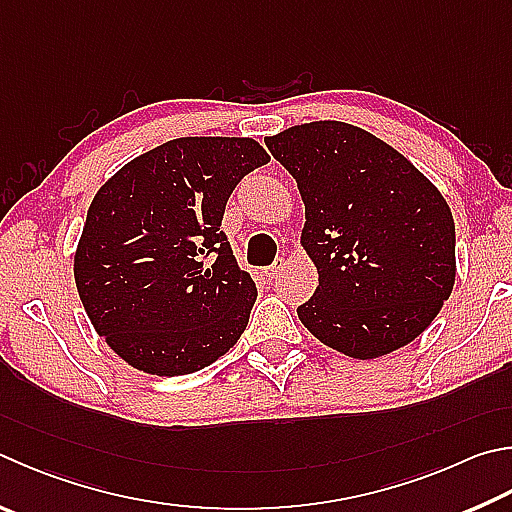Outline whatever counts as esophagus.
<instances>
[{"mask_svg": "<svg viewBox=\"0 0 512 512\" xmlns=\"http://www.w3.org/2000/svg\"><path fill=\"white\" fill-rule=\"evenodd\" d=\"M284 264H286L284 259H275L273 266L266 268V277H268V280H277V277H280L282 271H284Z\"/></svg>", "mask_w": 512, "mask_h": 512, "instance_id": "34e87169", "label": "esophagus"}]
</instances>
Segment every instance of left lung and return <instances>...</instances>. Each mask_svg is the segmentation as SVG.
<instances>
[{
  "label": "left lung",
  "instance_id": "1",
  "mask_svg": "<svg viewBox=\"0 0 512 512\" xmlns=\"http://www.w3.org/2000/svg\"><path fill=\"white\" fill-rule=\"evenodd\" d=\"M297 183L318 288L297 315L315 338L369 360L430 327L454 286V221L441 192L365 129L338 120L264 138Z\"/></svg>",
  "mask_w": 512,
  "mask_h": 512
}]
</instances>
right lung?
<instances>
[{"label": "right lung", "instance_id": "obj_1", "mask_svg": "<svg viewBox=\"0 0 512 512\" xmlns=\"http://www.w3.org/2000/svg\"><path fill=\"white\" fill-rule=\"evenodd\" d=\"M268 161L253 138H174L98 190L73 275L98 336L129 365L192 374L244 333L257 286L221 219L235 185Z\"/></svg>", "mask_w": 512, "mask_h": 512}]
</instances>
